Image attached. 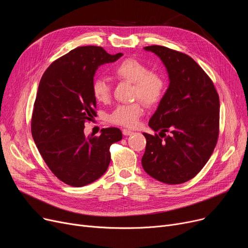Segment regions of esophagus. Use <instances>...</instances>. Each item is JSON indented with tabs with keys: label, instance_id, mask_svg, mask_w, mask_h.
Listing matches in <instances>:
<instances>
[{
	"label": "esophagus",
	"instance_id": "obj_1",
	"mask_svg": "<svg viewBox=\"0 0 248 248\" xmlns=\"http://www.w3.org/2000/svg\"><path fill=\"white\" fill-rule=\"evenodd\" d=\"M123 134H124V136H132V135H134V132L124 128V129H123Z\"/></svg>",
	"mask_w": 248,
	"mask_h": 248
}]
</instances>
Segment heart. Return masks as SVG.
<instances>
[{"label":"heart","mask_w":248,"mask_h":248,"mask_svg":"<svg viewBox=\"0 0 248 248\" xmlns=\"http://www.w3.org/2000/svg\"><path fill=\"white\" fill-rule=\"evenodd\" d=\"M113 72L120 79L134 83V98H140L149 107L158 104L165 95L167 80L164 75L151 71L148 65L137 59L127 58L122 61L114 67ZM91 88H93V94L97 101L106 103L109 100L110 86L102 78L95 79ZM142 114H144L142 103L136 101L117 106L108 115V121L117 125L135 127Z\"/></svg>","instance_id":"1"}]
</instances>
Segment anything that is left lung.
Here are the masks:
<instances>
[{
  "label": "left lung",
  "mask_w": 248,
  "mask_h": 248,
  "mask_svg": "<svg viewBox=\"0 0 248 248\" xmlns=\"http://www.w3.org/2000/svg\"><path fill=\"white\" fill-rule=\"evenodd\" d=\"M144 49L162 60L170 84L149 122L159 135L144 133L141 165L165 184L185 183L202 170L217 144L219 96L210 77L187 54L159 45Z\"/></svg>",
  "instance_id": "8db88e82"
}]
</instances>
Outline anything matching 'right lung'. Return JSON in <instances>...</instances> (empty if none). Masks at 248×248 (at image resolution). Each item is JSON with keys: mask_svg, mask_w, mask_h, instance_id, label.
Instances as JSON below:
<instances>
[{"mask_svg": "<svg viewBox=\"0 0 248 248\" xmlns=\"http://www.w3.org/2000/svg\"><path fill=\"white\" fill-rule=\"evenodd\" d=\"M123 53L82 46L58 58L39 83L31 132L39 153L60 181L73 187L88 185L107 172L109 147L123 139L120 128H102L98 137L84 135V124L96 116L93 94L95 71Z\"/></svg>", "mask_w": 248, "mask_h": 248, "instance_id": "add662e5", "label": "right lung"}]
</instances>
